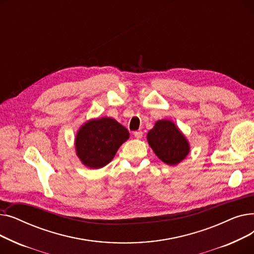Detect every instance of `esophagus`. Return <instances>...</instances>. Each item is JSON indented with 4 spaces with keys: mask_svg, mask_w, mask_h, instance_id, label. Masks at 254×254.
I'll use <instances>...</instances> for the list:
<instances>
[{
    "mask_svg": "<svg viewBox=\"0 0 254 254\" xmlns=\"http://www.w3.org/2000/svg\"><path fill=\"white\" fill-rule=\"evenodd\" d=\"M134 136H135V138H137V139H141V138L143 137V132H142L141 130L135 131V132H134Z\"/></svg>",
    "mask_w": 254,
    "mask_h": 254,
    "instance_id": "obj_1",
    "label": "esophagus"
}]
</instances>
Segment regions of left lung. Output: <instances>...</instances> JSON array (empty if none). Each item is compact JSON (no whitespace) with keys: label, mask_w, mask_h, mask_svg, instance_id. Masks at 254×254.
<instances>
[{"label":"left lung","mask_w":254,"mask_h":254,"mask_svg":"<svg viewBox=\"0 0 254 254\" xmlns=\"http://www.w3.org/2000/svg\"><path fill=\"white\" fill-rule=\"evenodd\" d=\"M147 140L154 153L170 166L180 163L190 152L189 142L170 120L156 122L148 131Z\"/></svg>","instance_id":"1"}]
</instances>
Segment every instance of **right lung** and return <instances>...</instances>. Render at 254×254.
<instances>
[{
    "label": "right lung",
    "instance_id": "add662e5",
    "mask_svg": "<svg viewBox=\"0 0 254 254\" xmlns=\"http://www.w3.org/2000/svg\"><path fill=\"white\" fill-rule=\"evenodd\" d=\"M128 137V130L113 118L91 119L77 132V155L86 167L100 169L112 161Z\"/></svg>",
    "mask_w": 254,
    "mask_h": 254
}]
</instances>
